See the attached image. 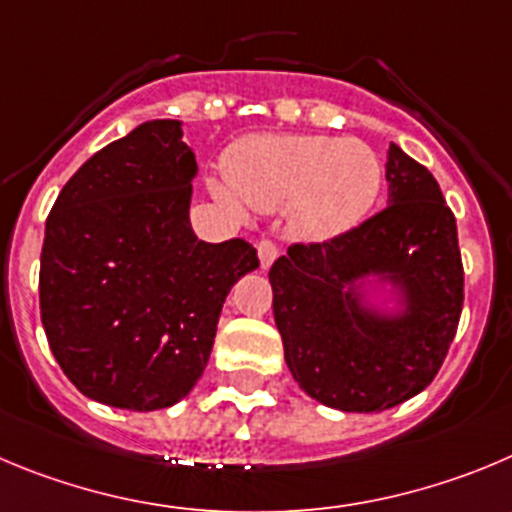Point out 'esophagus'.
<instances>
[{
	"label": "esophagus",
	"mask_w": 512,
	"mask_h": 512,
	"mask_svg": "<svg viewBox=\"0 0 512 512\" xmlns=\"http://www.w3.org/2000/svg\"><path fill=\"white\" fill-rule=\"evenodd\" d=\"M257 255H260L262 270H267V267L275 262V257H278V245H275V240L265 237V240L257 242Z\"/></svg>",
	"instance_id": "34e87169"
}]
</instances>
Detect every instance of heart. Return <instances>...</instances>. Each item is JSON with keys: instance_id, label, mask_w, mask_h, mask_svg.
Segmentation results:
<instances>
[{"instance_id": "obj_1", "label": "heart", "mask_w": 512, "mask_h": 512, "mask_svg": "<svg viewBox=\"0 0 512 512\" xmlns=\"http://www.w3.org/2000/svg\"><path fill=\"white\" fill-rule=\"evenodd\" d=\"M227 176L229 184H214L224 204L260 212L290 207L300 237L326 240L369 214L384 171L374 148L358 138L270 133L237 143Z\"/></svg>"}]
</instances>
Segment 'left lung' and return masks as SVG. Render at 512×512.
I'll use <instances>...</instances> for the list:
<instances>
[{
    "instance_id": "1",
    "label": "left lung",
    "mask_w": 512,
    "mask_h": 512,
    "mask_svg": "<svg viewBox=\"0 0 512 512\" xmlns=\"http://www.w3.org/2000/svg\"><path fill=\"white\" fill-rule=\"evenodd\" d=\"M389 207L321 242H293L270 267L272 310L300 389L343 412H384L427 389L444 364L465 300L457 222L427 166L396 143ZM391 271L410 310L389 324L361 314L342 285Z\"/></svg>"
}]
</instances>
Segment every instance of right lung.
I'll use <instances>...</instances> for the list:
<instances>
[{
    "label": "right lung",
    "instance_id": "1",
    "mask_svg": "<svg viewBox=\"0 0 512 512\" xmlns=\"http://www.w3.org/2000/svg\"><path fill=\"white\" fill-rule=\"evenodd\" d=\"M197 161L179 121H148L90 156L57 194L40 257V315L70 381L151 412L202 376L232 285L260 265L247 240H197Z\"/></svg>",
    "mask_w": 512,
    "mask_h": 512
}]
</instances>
